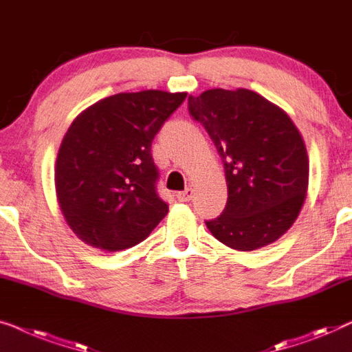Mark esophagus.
Here are the masks:
<instances>
[{"label":"esophagus","mask_w":352,"mask_h":352,"mask_svg":"<svg viewBox=\"0 0 352 352\" xmlns=\"http://www.w3.org/2000/svg\"><path fill=\"white\" fill-rule=\"evenodd\" d=\"M192 197V190L191 188H186L185 191H178L177 192V199L180 202H188Z\"/></svg>","instance_id":"34e87169"}]
</instances>
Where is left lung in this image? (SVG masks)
<instances>
[{
  "label": "left lung",
  "mask_w": 352,
  "mask_h": 352,
  "mask_svg": "<svg viewBox=\"0 0 352 352\" xmlns=\"http://www.w3.org/2000/svg\"><path fill=\"white\" fill-rule=\"evenodd\" d=\"M223 161L228 201L206 221L215 239L239 252L273 244L294 225L306 199L309 160L289 115L249 89H210L188 97Z\"/></svg>",
  "instance_id": "obj_1"
}]
</instances>
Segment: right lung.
I'll list each match as a JSON object with an SVG mask.
<instances>
[{
  "mask_svg": "<svg viewBox=\"0 0 352 352\" xmlns=\"http://www.w3.org/2000/svg\"><path fill=\"white\" fill-rule=\"evenodd\" d=\"M186 92H122L79 113L56 160V195L87 245L120 252L145 241L169 212L157 196L151 142Z\"/></svg>",
  "mask_w": 352,
  "mask_h": 352,
  "instance_id": "add662e5",
  "label": "right lung"
}]
</instances>
